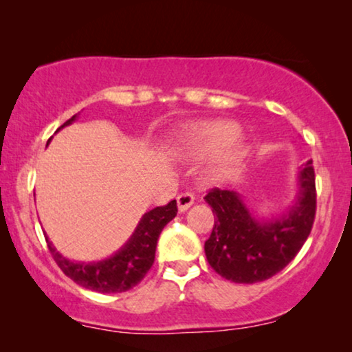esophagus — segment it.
<instances>
[{"label":"esophagus","mask_w":352,"mask_h":352,"mask_svg":"<svg viewBox=\"0 0 352 352\" xmlns=\"http://www.w3.org/2000/svg\"><path fill=\"white\" fill-rule=\"evenodd\" d=\"M194 201H195L194 194H190V192H184V194L177 197V208H179L181 213H184L189 206L194 205Z\"/></svg>","instance_id":"esophagus-1"}]
</instances>
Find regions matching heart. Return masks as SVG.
I'll use <instances>...</instances> for the list:
<instances>
[{
    "label": "heart",
    "instance_id": "obj_1",
    "mask_svg": "<svg viewBox=\"0 0 352 352\" xmlns=\"http://www.w3.org/2000/svg\"><path fill=\"white\" fill-rule=\"evenodd\" d=\"M237 136L239 128L234 123H205L187 133L182 147L192 155H208L229 146Z\"/></svg>",
    "mask_w": 352,
    "mask_h": 352
}]
</instances>
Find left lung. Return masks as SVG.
<instances>
[{
	"mask_svg": "<svg viewBox=\"0 0 352 352\" xmlns=\"http://www.w3.org/2000/svg\"><path fill=\"white\" fill-rule=\"evenodd\" d=\"M300 197L282 218L271 223L253 219L239 195L213 187L205 201L214 226L205 242L210 266L235 283H256L280 272L309 237L316 219V173L309 160L300 175Z\"/></svg>",
	"mask_w": 352,
	"mask_h": 352,
	"instance_id": "obj_1",
	"label": "left lung"
}]
</instances>
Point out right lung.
Instances as JSON below:
<instances>
[{"instance_id":"add662e5","label":"right lung","mask_w":352,"mask_h":352,"mask_svg":"<svg viewBox=\"0 0 352 352\" xmlns=\"http://www.w3.org/2000/svg\"><path fill=\"white\" fill-rule=\"evenodd\" d=\"M75 117L76 115L67 120L60 128L70 124ZM176 214V200L151 210L144 214L129 242L115 256L100 263H72L57 253L50 240L46 239L47 248L60 271L75 283L99 293H122L136 287L146 277L148 269L155 261V248L160 232Z\"/></svg>"}]
</instances>
